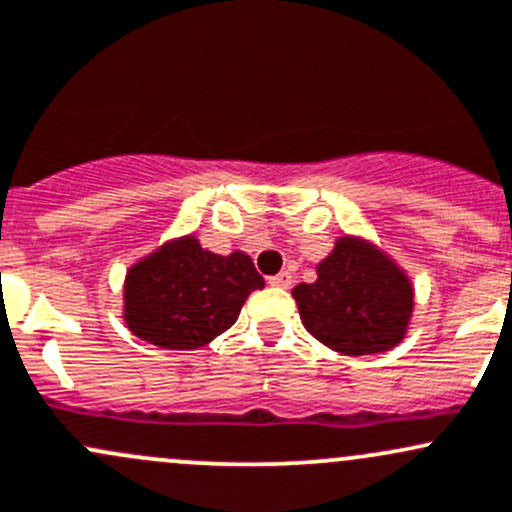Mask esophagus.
I'll list each match as a JSON object with an SVG mask.
<instances>
[{
  "instance_id": "esophagus-1",
  "label": "esophagus",
  "mask_w": 512,
  "mask_h": 512,
  "mask_svg": "<svg viewBox=\"0 0 512 512\" xmlns=\"http://www.w3.org/2000/svg\"><path fill=\"white\" fill-rule=\"evenodd\" d=\"M267 282H270L272 287H277V289H287L289 284H292V274H289V272H279V274H274V277L267 279Z\"/></svg>"
}]
</instances>
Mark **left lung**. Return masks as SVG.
<instances>
[{
    "instance_id": "left-lung-1",
    "label": "left lung",
    "mask_w": 512,
    "mask_h": 512,
    "mask_svg": "<svg viewBox=\"0 0 512 512\" xmlns=\"http://www.w3.org/2000/svg\"><path fill=\"white\" fill-rule=\"evenodd\" d=\"M292 297L301 324L331 351L385 353L402 343L414 311L407 272L383 247L343 235L316 265V282L297 284Z\"/></svg>"
}]
</instances>
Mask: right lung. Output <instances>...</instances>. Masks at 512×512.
I'll return each instance as SVG.
<instances>
[{"label":"right lung","instance_id":"1","mask_svg":"<svg viewBox=\"0 0 512 512\" xmlns=\"http://www.w3.org/2000/svg\"><path fill=\"white\" fill-rule=\"evenodd\" d=\"M262 287L250 255H215L196 235H181L129 267L122 319L152 346L196 351L228 331L245 299Z\"/></svg>","mask_w":512,"mask_h":512}]
</instances>
